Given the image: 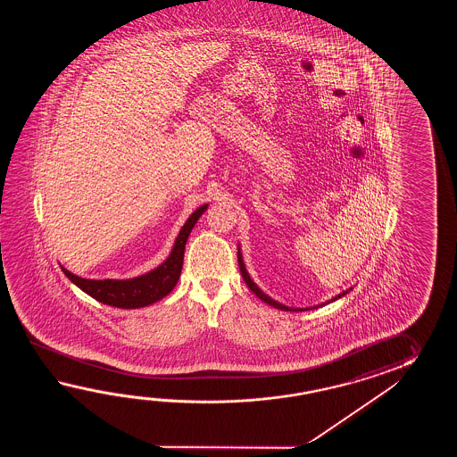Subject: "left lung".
Wrapping results in <instances>:
<instances>
[{"label":"left lung","mask_w":457,"mask_h":457,"mask_svg":"<svg viewBox=\"0 0 457 457\" xmlns=\"http://www.w3.org/2000/svg\"><path fill=\"white\" fill-rule=\"evenodd\" d=\"M238 266H240V272H242L243 276V281L246 282V286L250 287V291L256 295V297H260L262 302H266V303H270L271 307H274V309H279V311H286V312H303V311H312V309H317V307H321V305H325V303H330V302L337 301V299H340V297H343V295H346L348 292H350V289H346L345 292H341V294H338L337 297H333L331 301L325 302V303H320V305H317V307H309V309H294V307H287V305H282V303H279L278 301H274V299H271L268 294H264V292L256 286V282H253L252 278H250V274H248V271H246V268H245V262H243L242 258V253H240V250H238Z\"/></svg>","instance_id":"left-lung-1"}]
</instances>
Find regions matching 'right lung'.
I'll use <instances>...</instances> for the list:
<instances>
[{"label":"right lung","instance_id":"obj_1","mask_svg":"<svg viewBox=\"0 0 457 457\" xmlns=\"http://www.w3.org/2000/svg\"><path fill=\"white\" fill-rule=\"evenodd\" d=\"M207 204L197 207L189 219L186 220L183 228L176 237L173 250L165 262H162L158 268L152 270L146 274L137 276L132 279H85L79 278L77 274L70 272L62 266V271L70 281L78 286L87 295L93 299L103 302L106 305H112L117 309H140L146 307L150 303H155L156 301L163 299L170 292L173 291L176 282L179 279V274L183 270V260H185V246L187 242V237L191 230L195 228V222L199 217L204 214Z\"/></svg>","mask_w":457,"mask_h":457}]
</instances>
